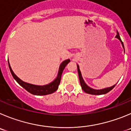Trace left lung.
I'll return each instance as SVG.
<instances>
[{
    "mask_svg": "<svg viewBox=\"0 0 131 131\" xmlns=\"http://www.w3.org/2000/svg\"><path fill=\"white\" fill-rule=\"evenodd\" d=\"M116 37L118 38V39L121 41L122 44V46H123V48H124V46H123V42L121 40V38L119 37V34L116 35ZM78 67V75H79V81H80V84H81V88H82L84 92H85L87 94H93V95H101V94H107L108 93V92L111 91L112 89H113L114 86H115L116 85H113L112 86H111V87H108V88H106V89H101V90H95V89H92L91 88H90L89 86H88L87 85H86V83H85L83 79L82 76H81V72H80V70H79V66L77 65Z\"/></svg>",
    "mask_w": 131,
    "mask_h": 131,
    "instance_id": "left-lung-1",
    "label": "left lung"
}]
</instances>
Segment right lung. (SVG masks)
Wrapping results in <instances>:
<instances>
[{
  "mask_svg": "<svg viewBox=\"0 0 131 131\" xmlns=\"http://www.w3.org/2000/svg\"><path fill=\"white\" fill-rule=\"evenodd\" d=\"M70 61V59H67L64 61L63 63L61 64L59 69V72L57 74V76L56 79L53 81V82L50 83L48 85H44V86H38V85H34L32 84L28 83H25L24 81L19 79L14 72L12 70V68H11L9 63L8 62V64H9V68L10 70V72L12 74V76L13 77L16 81L21 86H23L25 90L29 92L30 93L34 95H37V96H45V95L50 94L53 93L54 92L58 89L59 85L60 82H61V78L62 73H63V70L65 68L67 64H68L69 62Z\"/></svg>",
  "mask_w": 131,
  "mask_h": 131,
  "instance_id": "right-lung-1",
  "label": "right lung"
}]
</instances>
